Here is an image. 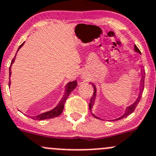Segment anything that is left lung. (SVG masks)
Segmentation results:
<instances>
[{
    "label": "left lung",
    "instance_id": "left-lung-1",
    "mask_svg": "<svg viewBox=\"0 0 156 156\" xmlns=\"http://www.w3.org/2000/svg\"><path fill=\"white\" fill-rule=\"evenodd\" d=\"M134 51H135L136 52H137V53L140 54V50H139L138 48H137V46H136L135 45H134ZM144 69H140V73H141V79H140V92H139V94H138V97L137 98V99L135 100V101L133 103V104H132L131 105L129 106H127L126 108V111H125V113H124L123 114H122V116H121L120 117L117 118V119H114V120H117V119H122V118H125L127 117V116H129V114H131L132 113H133V111H134V109H135V108L137 107V104H138L139 101H140V98H141V95H142V93H143V90H144V78H145V73H144ZM90 83L92 85H93V89H94V90H93V96H92V98L90 99V102L89 104V108H90V112L91 114H93V116L94 117L97 118V119H100L99 117H96V116H95L94 114H93V112H92V110H93V105H94V103H95V101H96V87L95 86L94 83Z\"/></svg>",
    "mask_w": 156,
    "mask_h": 156
}]
</instances>
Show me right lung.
Masks as SVG:
<instances>
[{
    "label": "right lung",
    "mask_w": 156,
    "mask_h": 156,
    "mask_svg": "<svg viewBox=\"0 0 156 156\" xmlns=\"http://www.w3.org/2000/svg\"><path fill=\"white\" fill-rule=\"evenodd\" d=\"M24 42H23L22 45L19 47L18 51L22 48V47L23 46V45H24ZM18 51H17V52H18ZM17 52H16V54H17ZM16 56H15L14 58L12 59V62H11L10 66H9V87L10 86V84H11L10 76H11V74H12V72H11V66H12L13 63L15 62V60H16ZM77 84H78V83H77V81L76 80H75V81H69V82H68L65 85L64 94H63L62 99H60V101H59V103L57 104V105L55 108H54L53 109L50 110V111H46V112L42 113V114H39V115H37V116H34V117H30L31 119H36V120H43V119H51V118H55V117H58V116H60V114H62V112H63V108H64L66 100L67 99V98H68V96H69V94L71 93V92L73 91L75 87H76Z\"/></svg>",
    "instance_id": "obj_1"
}]
</instances>
